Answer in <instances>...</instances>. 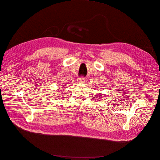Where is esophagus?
I'll use <instances>...</instances> for the list:
<instances>
[{
    "label": "esophagus",
    "mask_w": 160,
    "mask_h": 160,
    "mask_svg": "<svg viewBox=\"0 0 160 160\" xmlns=\"http://www.w3.org/2000/svg\"><path fill=\"white\" fill-rule=\"evenodd\" d=\"M78 82L80 83H86V79L84 78V77H81V78L78 79Z\"/></svg>",
    "instance_id": "obj_1"
}]
</instances>
